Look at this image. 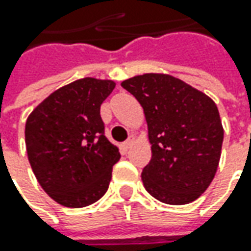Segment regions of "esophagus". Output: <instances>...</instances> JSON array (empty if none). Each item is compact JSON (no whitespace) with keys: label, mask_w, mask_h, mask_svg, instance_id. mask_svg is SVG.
I'll return each instance as SVG.
<instances>
[{"label":"esophagus","mask_w":251,"mask_h":251,"mask_svg":"<svg viewBox=\"0 0 251 251\" xmlns=\"http://www.w3.org/2000/svg\"><path fill=\"white\" fill-rule=\"evenodd\" d=\"M132 144H134V137L131 135L130 138H128V140L126 141L124 144H123V150L128 151V150H130V148H131V147H132Z\"/></svg>","instance_id":"obj_1"}]
</instances>
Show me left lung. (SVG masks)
<instances>
[{
  "label": "left lung",
  "instance_id": "obj_1",
  "mask_svg": "<svg viewBox=\"0 0 251 251\" xmlns=\"http://www.w3.org/2000/svg\"><path fill=\"white\" fill-rule=\"evenodd\" d=\"M144 109L152 158L142 183L170 205L196 201L215 177L224 127L215 101L169 74L137 75L121 82Z\"/></svg>",
  "mask_w": 251,
  "mask_h": 251
}]
</instances>
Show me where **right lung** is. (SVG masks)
I'll use <instances>...</instances> for the list:
<instances>
[{"label": "right lung", "mask_w": 251, "mask_h": 251, "mask_svg": "<svg viewBox=\"0 0 251 251\" xmlns=\"http://www.w3.org/2000/svg\"><path fill=\"white\" fill-rule=\"evenodd\" d=\"M114 86L111 79H76L49 95L26 120L25 142L34 176L64 207H88L109 188L120 152L104 135L100 104Z\"/></svg>", "instance_id": "add662e5"}]
</instances>
